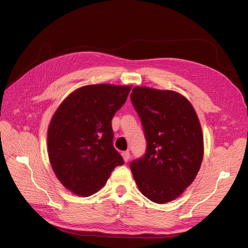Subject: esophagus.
<instances>
[{
  "label": "esophagus",
  "instance_id": "1",
  "mask_svg": "<svg viewBox=\"0 0 248 248\" xmlns=\"http://www.w3.org/2000/svg\"><path fill=\"white\" fill-rule=\"evenodd\" d=\"M122 157H123V160H124L125 162H127V161L129 160L130 154H129L128 151H124V152H122Z\"/></svg>",
  "mask_w": 248,
  "mask_h": 248
}]
</instances>
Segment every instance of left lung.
Listing matches in <instances>:
<instances>
[{
  "label": "left lung",
  "mask_w": 248,
  "mask_h": 248,
  "mask_svg": "<svg viewBox=\"0 0 248 248\" xmlns=\"http://www.w3.org/2000/svg\"><path fill=\"white\" fill-rule=\"evenodd\" d=\"M130 98L147 140L142 158L130 162L140 191L157 204L181 196L196 179L204 136L196 109L176 91L134 87Z\"/></svg>",
  "instance_id": "8db88e82"
}]
</instances>
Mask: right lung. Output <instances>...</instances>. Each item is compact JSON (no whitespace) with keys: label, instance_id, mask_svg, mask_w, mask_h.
I'll use <instances>...</instances> for the list:
<instances>
[{"label":"right lung","instance_id":"obj_1","mask_svg":"<svg viewBox=\"0 0 248 248\" xmlns=\"http://www.w3.org/2000/svg\"><path fill=\"white\" fill-rule=\"evenodd\" d=\"M132 86L88 85L74 90L58 107L48 125L50 166L62 185L90 197L107 183L123 158L112 146L111 119Z\"/></svg>","mask_w":248,"mask_h":248}]
</instances>
